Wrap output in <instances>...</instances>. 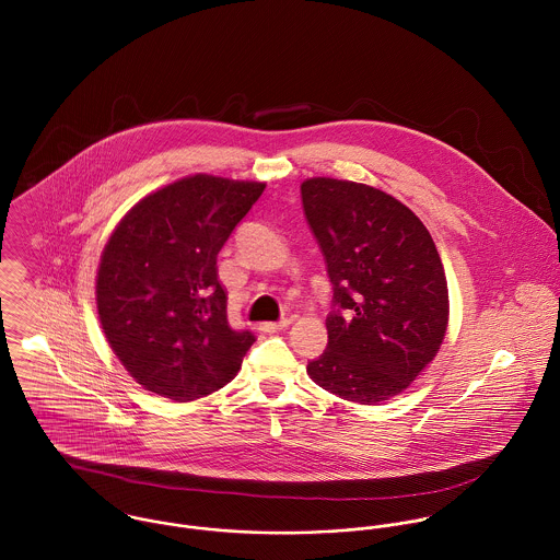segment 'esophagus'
<instances>
[{
  "instance_id": "1",
  "label": "esophagus",
  "mask_w": 560,
  "mask_h": 560,
  "mask_svg": "<svg viewBox=\"0 0 560 560\" xmlns=\"http://www.w3.org/2000/svg\"><path fill=\"white\" fill-rule=\"evenodd\" d=\"M289 325H291V319L267 320V323H260V329H262V331L273 334V331H282V329H287Z\"/></svg>"
}]
</instances>
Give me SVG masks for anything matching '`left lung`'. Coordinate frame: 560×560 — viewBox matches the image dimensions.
<instances>
[{
    "instance_id": "left-lung-1",
    "label": "left lung",
    "mask_w": 560,
    "mask_h": 560,
    "mask_svg": "<svg viewBox=\"0 0 560 560\" xmlns=\"http://www.w3.org/2000/svg\"><path fill=\"white\" fill-rule=\"evenodd\" d=\"M302 202L336 306L325 319L327 349L306 371L340 399H393L446 336L448 284L438 247L411 209L364 183L306 178Z\"/></svg>"
}]
</instances>
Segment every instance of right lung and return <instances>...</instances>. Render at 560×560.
<instances>
[{
  "label": "right lung",
  "mask_w": 560,
  "mask_h": 560,
  "mask_svg": "<svg viewBox=\"0 0 560 560\" xmlns=\"http://www.w3.org/2000/svg\"><path fill=\"white\" fill-rule=\"evenodd\" d=\"M262 189L258 180L185 176L144 196L109 235L96 311L112 351L142 388L185 402L240 373L254 336L229 325L218 254Z\"/></svg>",
  "instance_id": "right-lung-1"
}]
</instances>
